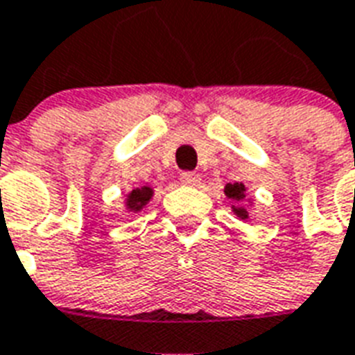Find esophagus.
<instances>
[{
	"label": "esophagus",
	"mask_w": 355,
	"mask_h": 355,
	"mask_svg": "<svg viewBox=\"0 0 355 355\" xmlns=\"http://www.w3.org/2000/svg\"><path fill=\"white\" fill-rule=\"evenodd\" d=\"M180 182L184 186H198L201 182V177L198 173H182L180 175Z\"/></svg>",
	"instance_id": "34e87169"
}]
</instances>
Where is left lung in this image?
<instances>
[{
  "label": "left lung",
  "mask_w": 355,
  "mask_h": 355,
  "mask_svg": "<svg viewBox=\"0 0 355 355\" xmlns=\"http://www.w3.org/2000/svg\"><path fill=\"white\" fill-rule=\"evenodd\" d=\"M225 198L231 201V212L235 214L241 220H248L250 218V212H248V207L254 205V199H248V188L243 184V182H233V184H225L224 188Z\"/></svg>",
  "instance_id": "left-lung-1"
}]
</instances>
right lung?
<instances>
[{
  "label": "right lung",
  "instance_id": "1",
  "mask_svg": "<svg viewBox=\"0 0 355 355\" xmlns=\"http://www.w3.org/2000/svg\"><path fill=\"white\" fill-rule=\"evenodd\" d=\"M154 198V188L148 184L139 186V188H133L131 191H128L124 198V209L128 214H137L150 203V199Z\"/></svg>",
  "mask_w": 355,
  "mask_h": 355
}]
</instances>
